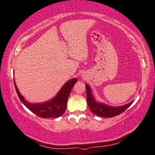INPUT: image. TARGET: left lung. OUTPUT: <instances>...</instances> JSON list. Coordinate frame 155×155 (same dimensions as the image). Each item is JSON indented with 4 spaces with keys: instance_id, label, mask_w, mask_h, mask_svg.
Instances as JSON below:
<instances>
[{
    "instance_id": "1",
    "label": "left lung",
    "mask_w": 155,
    "mask_h": 155,
    "mask_svg": "<svg viewBox=\"0 0 155 155\" xmlns=\"http://www.w3.org/2000/svg\"><path fill=\"white\" fill-rule=\"evenodd\" d=\"M86 89L88 108H90L91 111L94 114L98 115V116L105 117H114L115 115H117L124 112L133 103V101H132L126 105H124V106L118 107L107 106L104 104H101V103H98L95 101L91 90L88 84H86Z\"/></svg>"
}]
</instances>
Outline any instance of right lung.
Instances as JSON below:
<instances>
[{
    "mask_svg": "<svg viewBox=\"0 0 155 155\" xmlns=\"http://www.w3.org/2000/svg\"><path fill=\"white\" fill-rule=\"evenodd\" d=\"M76 81H77V79H72L68 81L62 86V88L54 98L49 101L42 103V104H31L25 100L24 97L20 94L18 91L15 81H14V84H15L16 92L20 100L29 110L39 117H43V118L45 117L49 118V117H58L64 114L67 108V100L69 94Z\"/></svg>",
    "mask_w": 155,
    "mask_h": 155,
    "instance_id": "1",
    "label": "right lung"
}]
</instances>
